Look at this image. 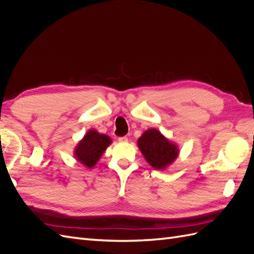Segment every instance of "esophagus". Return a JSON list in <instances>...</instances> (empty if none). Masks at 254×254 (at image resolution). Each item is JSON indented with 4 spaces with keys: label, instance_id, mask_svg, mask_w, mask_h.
I'll return each instance as SVG.
<instances>
[{
    "label": "esophagus",
    "instance_id": "obj_1",
    "mask_svg": "<svg viewBox=\"0 0 254 254\" xmlns=\"http://www.w3.org/2000/svg\"><path fill=\"white\" fill-rule=\"evenodd\" d=\"M119 142H121V143H127L128 142V137H126V136L119 137Z\"/></svg>",
    "mask_w": 254,
    "mask_h": 254
}]
</instances>
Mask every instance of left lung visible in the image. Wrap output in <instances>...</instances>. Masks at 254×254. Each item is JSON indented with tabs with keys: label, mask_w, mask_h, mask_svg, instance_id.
I'll return each instance as SVG.
<instances>
[{
	"label": "left lung",
	"mask_w": 254,
	"mask_h": 254,
	"mask_svg": "<svg viewBox=\"0 0 254 254\" xmlns=\"http://www.w3.org/2000/svg\"><path fill=\"white\" fill-rule=\"evenodd\" d=\"M137 147L147 163L156 170L163 171L179 156V147L168 140L158 129L150 128L137 139Z\"/></svg>",
	"instance_id": "left-lung-1"
}]
</instances>
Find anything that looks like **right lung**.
Masks as SVG:
<instances>
[{"instance_id": "right-lung-1", "label": "right lung", "mask_w": 254, "mask_h": 254, "mask_svg": "<svg viewBox=\"0 0 254 254\" xmlns=\"http://www.w3.org/2000/svg\"><path fill=\"white\" fill-rule=\"evenodd\" d=\"M112 143L111 137L90 129L74 148V158L84 167L92 168L103 156L105 150Z\"/></svg>"}]
</instances>
